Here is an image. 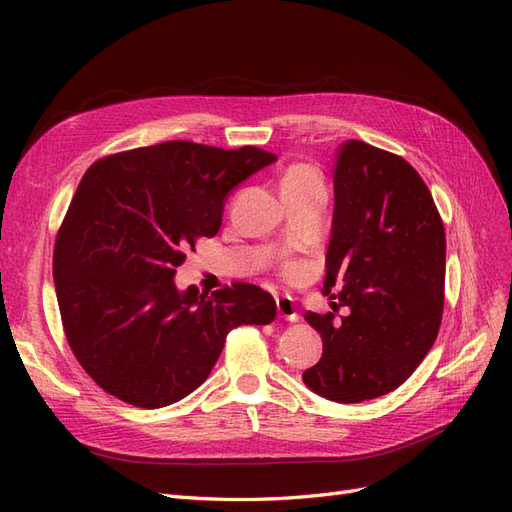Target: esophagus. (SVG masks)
Masks as SVG:
<instances>
[{
  "label": "esophagus",
  "mask_w": 512,
  "mask_h": 512,
  "mask_svg": "<svg viewBox=\"0 0 512 512\" xmlns=\"http://www.w3.org/2000/svg\"><path fill=\"white\" fill-rule=\"evenodd\" d=\"M275 305H277V316H280L282 320H288V322L299 320V312H297V307H294L292 297H286V294H282V297L275 299Z\"/></svg>",
  "instance_id": "obj_1"
}]
</instances>
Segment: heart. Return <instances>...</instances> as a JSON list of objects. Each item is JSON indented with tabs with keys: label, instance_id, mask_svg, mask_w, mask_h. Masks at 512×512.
<instances>
[{
	"label": "heart",
	"instance_id": "obj_1",
	"mask_svg": "<svg viewBox=\"0 0 512 512\" xmlns=\"http://www.w3.org/2000/svg\"><path fill=\"white\" fill-rule=\"evenodd\" d=\"M312 179H320L318 177V170L307 164V162H297V164H290L286 168V173L282 177V190H288V188H297V185H303L307 181Z\"/></svg>",
	"mask_w": 512,
	"mask_h": 512
}]
</instances>
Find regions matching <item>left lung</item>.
Returning <instances> with one entry per match:
<instances>
[{"instance_id":"obj_1","label":"left lung","mask_w":512,"mask_h":512,"mask_svg":"<svg viewBox=\"0 0 512 512\" xmlns=\"http://www.w3.org/2000/svg\"><path fill=\"white\" fill-rule=\"evenodd\" d=\"M333 190L322 292H337L348 314H305L322 356L303 382L337 404H359L404 384L436 342L446 239L425 181L395 153L344 143Z\"/></svg>"}]
</instances>
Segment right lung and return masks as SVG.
<instances>
[{"label": "right lung", "mask_w": 512, "mask_h": 512, "mask_svg": "<svg viewBox=\"0 0 512 512\" xmlns=\"http://www.w3.org/2000/svg\"><path fill=\"white\" fill-rule=\"evenodd\" d=\"M277 156L190 141L91 164L57 232L53 277L76 361L113 397L162 408L207 380L226 335L269 324L275 301L254 284L179 290L177 267L215 237L228 194Z\"/></svg>", "instance_id": "right-lung-1"}]
</instances>
